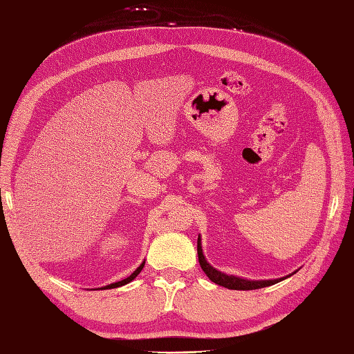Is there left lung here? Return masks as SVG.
I'll use <instances>...</instances> for the list:
<instances>
[{
	"label": "left lung",
	"instance_id": "left-lung-1",
	"mask_svg": "<svg viewBox=\"0 0 354 354\" xmlns=\"http://www.w3.org/2000/svg\"><path fill=\"white\" fill-rule=\"evenodd\" d=\"M197 253H198V261L203 271L206 272V276L214 281V283L219 285V286H224L227 289H236V290H250V289H261L265 286H271L274 283H279L283 279H277V280H245V279H239V277H234V276H227V274L215 270L214 266H210L207 263L206 259L203 256V250H201V241L198 238L197 241Z\"/></svg>",
	"mask_w": 354,
	"mask_h": 354
}]
</instances>
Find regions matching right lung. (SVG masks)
<instances>
[{
	"mask_svg": "<svg viewBox=\"0 0 354 354\" xmlns=\"http://www.w3.org/2000/svg\"><path fill=\"white\" fill-rule=\"evenodd\" d=\"M144 265H145V262H144V263H140L139 268H138L135 272H133L131 276H129L127 279H124V280H121V281H116V283H112V285H109V286H104L103 289H113V288H120V286H122V285H127V283H130V281H131L133 279H135V277L138 276V274H139L140 271H142Z\"/></svg>",
	"mask_w": 354,
	"mask_h": 354,
	"instance_id": "add662e5",
	"label": "right lung"
}]
</instances>
